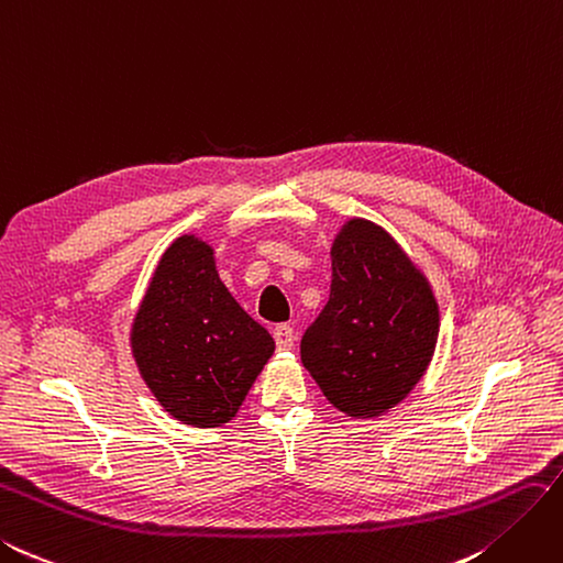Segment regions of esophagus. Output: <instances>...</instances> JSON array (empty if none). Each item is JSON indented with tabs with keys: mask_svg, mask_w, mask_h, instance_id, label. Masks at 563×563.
Here are the masks:
<instances>
[{
	"mask_svg": "<svg viewBox=\"0 0 563 563\" xmlns=\"http://www.w3.org/2000/svg\"><path fill=\"white\" fill-rule=\"evenodd\" d=\"M272 336H275V343L279 351H291L294 341H296V333L291 324H277L275 331H272Z\"/></svg>",
	"mask_w": 563,
	"mask_h": 563,
	"instance_id": "34e87169",
	"label": "esophagus"
}]
</instances>
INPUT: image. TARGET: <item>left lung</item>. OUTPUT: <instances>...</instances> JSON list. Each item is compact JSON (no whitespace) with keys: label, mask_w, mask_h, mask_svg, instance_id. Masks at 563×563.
<instances>
[{"label":"left lung","mask_w":563,"mask_h":563,"mask_svg":"<svg viewBox=\"0 0 563 563\" xmlns=\"http://www.w3.org/2000/svg\"><path fill=\"white\" fill-rule=\"evenodd\" d=\"M438 339L429 282L369 220H351L331 246V294L302 333L300 360L347 417H378L427 372Z\"/></svg>","instance_id":"8db88e82"}]
</instances>
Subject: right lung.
Listing matches in <instances>:
<instances>
[{
    "mask_svg": "<svg viewBox=\"0 0 563 563\" xmlns=\"http://www.w3.org/2000/svg\"><path fill=\"white\" fill-rule=\"evenodd\" d=\"M132 353L165 412L210 429L239 412L275 341L227 291L212 249L179 236L134 317Z\"/></svg>",
    "mask_w": 563,
    "mask_h": 563,
    "instance_id": "1",
    "label": "right lung"
}]
</instances>
